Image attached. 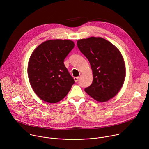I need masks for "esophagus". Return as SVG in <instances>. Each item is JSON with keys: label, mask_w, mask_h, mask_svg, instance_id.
Masks as SVG:
<instances>
[{"label": "esophagus", "mask_w": 149, "mask_h": 149, "mask_svg": "<svg viewBox=\"0 0 149 149\" xmlns=\"http://www.w3.org/2000/svg\"><path fill=\"white\" fill-rule=\"evenodd\" d=\"M74 80H75V81L77 82H78V79H79V77H74Z\"/></svg>", "instance_id": "34e87169"}]
</instances>
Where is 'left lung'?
<instances>
[{
	"mask_svg": "<svg viewBox=\"0 0 149 149\" xmlns=\"http://www.w3.org/2000/svg\"><path fill=\"white\" fill-rule=\"evenodd\" d=\"M77 46L88 59L93 70L92 84L85 91L100 102L113 98L121 89L125 75L124 62L120 51L102 38L78 40Z\"/></svg>",
	"mask_w": 149,
	"mask_h": 149,
	"instance_id": "obj_1",
	"label": "left lung"
}]
</instances>
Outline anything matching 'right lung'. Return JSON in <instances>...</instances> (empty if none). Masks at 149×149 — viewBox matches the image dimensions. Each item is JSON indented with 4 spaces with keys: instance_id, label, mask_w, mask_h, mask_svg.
Returning a JSON list of instances; mask_svg holds the SVG:
<instances>
[{
    "instance_id": "right-lung-1",
    "label": "right lung",
    "mask_w": 149,
    "mask_h": 149,
    "mask_svg": "<svg viewBox=\"0 0 149 149\" xmlns=\"http://www.w3.org/2000/svg\"><path fill=\"white\" fill-rule=\"evenodd\" d=\"M70 40H49L39 45L28 63L30 84L43 101L56 103L64 98L75 83L64 65V59L74 48Z\"/></svg>"
}]
</instances>
